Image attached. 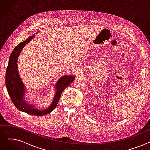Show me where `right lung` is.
<instances>
[{
  "label": "right lung",
  "mask_w": 150,
  "mask_h": 150,
  "mask_svg": "<svg viewBox=\"0 0 150 150\" xmlns=\"http://www.w3.org/2000/svg\"><path fill=\"white\" fill-rule=\"evenodd\" d=\"M34 37V35L30 36L25 41L19 43L12 51L6 70L5 84L12 102L19 110L32 115L43 116L50 113L56 107L63 91L74 80L75 76L65 75L60 78L56 84V93L53 100L47 109L39 110L35 106L28 103L26 100H24L25 86L18 73L17 62L19 54L25 45L28 44Z\"/></svg>",
  "instance_id": "add662e5"
}]
</instances>
